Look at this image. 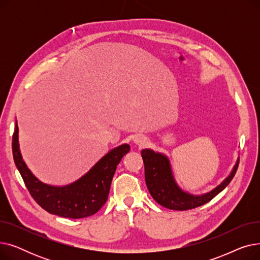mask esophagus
Returning a JSON list of instances; mask_svg holds the SVG:
<instances>
[{
  "mask_svg": "<svg viewBox=\"0 0 260 260\" xmlns=\"http://www.w3.org/2000/svg\"><path fill=\"white\" fill-rule=\"evenodd\" d=\"M133 140L136 144H138V145H144L146 142V138L143 137V136H141V135H136L133 138Z\"/></svg>",
  "mask_w": 260,
  "mask_h": 260,
  "instance_id": "34e87169",
  "label": "esophagus"
}]
</instances>
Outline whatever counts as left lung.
<instances>
[{"label":"left lung","mask_w":260,"mask_h":260,"mask_svg":"<svg viewBox=\"0 0 260 260\" xmlns=\"http://www.w3.org/2000/svg\"><path fill=\"white\" fill-rule=\"evenodd\" d=\"M141 156L144 163L145 182L149 194L160 206L175 211L195 209L211 201L216 195L222 192L233 179L239 163V158H237L233 169L220 184L208 193L195 195L182 189L177 183L171 161L167 155L155 152L151 148H144L141 151Z\"/></svg>","instance_id":"obj_1"}]
</instances>
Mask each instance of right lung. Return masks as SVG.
I'll return each mask as SVG.
<instances>
[{
    "instance_id": "add662e5",
    "label": "right lung",
    "mask_w": 260,
    "mask_h": 260,
    "mask_svg": "<svg viewBox=\"0 0 260 260\" xmlns=\"http://www.w3.org/2000/svg\"><path fill=\"white\" fill-rule=\"evenodd\" d=\"M128 152L129 144L123 143L105 154L78 180L66 185H51L39 180L23 160L17 121L12 136L13 160L32 198L48 213L73 219L91 216L104 206L117 166Z\"/></svg>"
}]
</instances>
